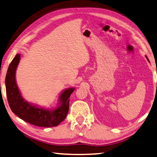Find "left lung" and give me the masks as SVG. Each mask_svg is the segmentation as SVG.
<instances>
[{
  "label": "left lung",
  "mask_w": 157,
  "mask_h": 157,
  "mask_svg": "<svg viewBox=\"0 0 157 157\" xmlns=\"http://www.w3.org/2000/svg\"><path fill=\"white\" fill-rule=\"evenodd\" d=\"M146 58H147V60H148L149 61V60H148V57H147V56H146Z\"/></svg>",
  "instance_id": "8db88e82"
}]
</instances>
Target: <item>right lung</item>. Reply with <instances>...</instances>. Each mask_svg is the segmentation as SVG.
Masks as SVG:
<instances>
[{"label":"right lung","instance_id":"add662e5","mask_svg":"<svg viewBox=\"0 0 157 157\" xmlns=\"http://www.w3.org/2000/svg\"><path fill=\"white\" fill-rule=\"evenodd\" d=\"M20 55L17 54L9 66L5 78L6 93L9 107L15 115L23 121L41 127H56L65 119L69 112V97L75 88H67L60 95V105L48 110L33 105L21 96L15 82V71Z\"/></svg>","mask_w":157,"mask_h":157}]
</instances>
